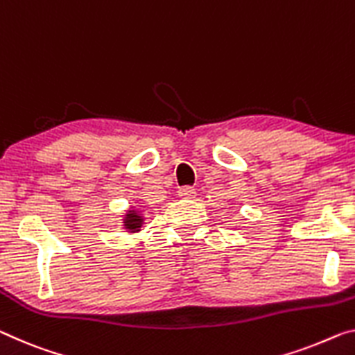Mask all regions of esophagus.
<instances>
[{
    "instance_id": "1",
    "label": "esophagus",
    "mask_w": 355,
    "mask_h": 355,
    "mask_svg": "<svg viewBox=\"0 0 355 355\" xmlns=\"http://www.w3.org/2000/svg\"><path fill=\"white\" fill-rule=\"evenodd\" d=\"M178 195L181 196V198H193L196 195V190L193 187H190V185H185V187H181L178 190Z\"/></svg>"
}]
</instances>
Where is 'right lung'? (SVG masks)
Masks as SVG:
<instances>
[{"instance_id": "right-lung-1", "label": "right lung", "mask_w": 355, "mask_h": 355, "mask_svg": "<svg viewBox=\"0 0 355 355\" xmlns=\"http://www.w3.org/2000/svg\"><path fill=\"white\" fill-rule=\"evenodd\" d=\"M143 223H144V217L138 209H133V208L128 209V212L123 217L125 230H128L132 233L139 232L141 227H143Z\"/></svg>"}]
</instances>
